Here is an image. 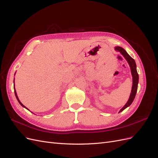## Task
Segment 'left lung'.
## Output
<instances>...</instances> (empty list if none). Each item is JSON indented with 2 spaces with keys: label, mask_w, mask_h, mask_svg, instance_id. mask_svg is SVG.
<instances>
[{
  "label": "left lung",
  "mask_w": 158,
  "mask_h": 158,
  "mask_svg": "<svg viewBox=\"0 0 158 158\" xmlns=\"http://www.w3.org/2000/svg\"><path fill=\"white\" fill-rule=\"evenodd\" d=\"M114 49H115L117 51L120 52L121 54L124 57H125V59L127 60L129 66H130L131 74H132V86L130 97H129V99L128 100V102H127V103L123 106V107L120 110V111H119V113H120V112L123 111L124 109H125L127 107L130 106L132 104V103L133 102L134 99H135L136 92H137L138 84V80H139V76H138V74L137 70H136V64L135 63V60H134L132 57L127 53V51L123 48H122V47L117 46V47H114Z\"/></svg>",
  "instance_id": "obj_1"
}]
</instances>
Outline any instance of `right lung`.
<instances>
[{
  "instance_id": "right-lung-1",
  "label": "right lung",
  "mask_w": 158,
  "mask_h": 158,
  "mask_svg": "<svg viewBox=\"0 0 158 158\" xmlns=\"http://www.w3.org/2000/svg\"><path fill=\"white\" fill-rule=\"evenodd\" d=\"M16 74V73H15ZM15 74H14V75H15ZM14 94H15V95H16V99H17V100H18V102H19V103H20V105H21V106L23 107H24V108H26V109H27V110H29V109H28L26 107H25L24 106H23V105L20 102V99H18V95H17V94H16V89H15V88H14ZM29 111H30V110H29Z\"/></svg>"
}]
</instances>
